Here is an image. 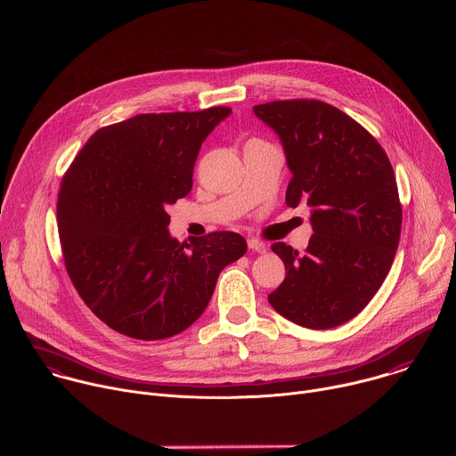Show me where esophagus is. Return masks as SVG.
Segmentation results:
<instances>
[{
  "instance_id": "esophagus-1",
  "label": "esophagus",
  "mask_w": 456,
  "mask_h": 456,
  "mask_svg": "<svg viewBox=\"0 0 456 456\" xmlns=\"http://www.w3.org/2000/svg\"><path fill=\"white\" fill-rule=\"evenodd\" d=\"M248 248L253 249V251H258V253H264L265 251V244L256 240V239H248Z\"/></svg>"
}]
</instances>
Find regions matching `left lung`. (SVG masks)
I'll return each instance as SVG.
<instances>
[{
	"mask_svg": "<svg viewBox=\"0 0 456 456\" xmlns=\"http://www.w3.org/2000/svg\"><path fill=\"white\" fill-rule=\"evenodd\" d=\"M282 142L293 174L286 205L311 207L304 255L275 251L286 279L267 300L289 322L332 329L359 314L392 267L403 210L392 163L355 120L320 101H277L253 108Z\"/></svg>",
	"mask_w": 456,
	"mask_h": 456,
	"instance_id": "1",
	"label": "left lung"
}]
</instances>
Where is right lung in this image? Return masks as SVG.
<instances>
[{
	"label": "right lung",
	"instance_id": "obj_1",
	"mask_svg": "<svg viewBox=\"0 0 456 456\" xmlns=\"http://www.w3.org/2000/svg\"><path fill=\"white\" fill-rule=\"evenodd\" d=\"M230 108L149 113L99 129L61 181L57 226L68 275L106 325L154 341L189 329L219 273L248 244L214 232L179 244L168 205L192 191L194 163Z\"/></svg>",
	"mask_w": 456,
	"mask_h": 456
}]
</instances>
